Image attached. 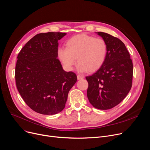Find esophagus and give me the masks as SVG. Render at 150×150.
Returning <instances> with one entry per match:
<instances>
[{
    "label": "esophagus",
    "instance_id": "esophagus-1",
    "mask_svg": "<svg viewBox=\"0 0 150 150\" xmlns=\"http://www.w3.org/2000/svg\"><path fill=\"white\" fill-rule=\"evenodd\" d=\"M84 79V77H83V76H81V75H77V79H78V80H81V79Z\"/></svg>",
    "mask_w": 150,
    "mask_h": 150
}]
</instances>
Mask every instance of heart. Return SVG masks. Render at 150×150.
<instances>
[{
  "instance_id": "heart-1",
  "label": "heart",
  "mask_w": 150,
  "mask_h": 150,
  "mask_svg": "<svg viewBox=\"0 0 150 150\" xmlns=\"http://www.w3.org/2000/svg\"><path fill=\"white\" fill-rule=\"evenodd\" d=\"M107 45L102 38L87 34H79L70 38L66 48H59L57 55L64 66L69 70L73 69L77 61L80 71H94L99 69L105 62Z\"/></svg>"
}]
</instances>
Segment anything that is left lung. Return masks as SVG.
Listing matches in <instances>:
<instances>
[{
	"instance_id": "1",
	"label": "left lung",
	"mask_w": 150,
	"mask_h": 150,
	"mask_svg": "<svg viewBox=\"0 0 150 150\" xmlns=\"http://www.w3.org/2000/svg\"><path fill=\"white\" fill-rule=\"evenodd\" d=\"M107 45L105 62L88 82L87 96L90 103L100 110L116 106L125 98L132 87L133 64L125 45L119 38L98 32Z\"/></svg>"
}]
</instances>
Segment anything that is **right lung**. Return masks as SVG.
I'll list each match as a JSON object with an SVG mask.
<instances>
[{
    "label": "right lung",
    "mask_w": 150,
    "mask_h": 150,
    "mask_svg": "<svg viewBox=\"0 0 150 150\" xmlns=\"http://www.w3.org/2000/svg\"><path fill=\"white\" fill-rule=\"evenodd\" d=\"M66 33L37 34L18 55L15 67L17 89L25 103L42 115L62 111L69 91L76 82L73 71H66L57 59L58 40Z\"/></svg>",
    "instance_id": "add662e5"
}]
</instances>
